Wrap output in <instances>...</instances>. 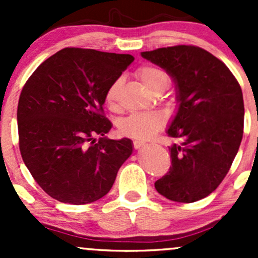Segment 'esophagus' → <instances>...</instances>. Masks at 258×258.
I'll use <instances>...</instances> for the list:
<instances>
[{"instance_id":"esophagus-1","label":"esophagus","mask_w":258,"mask_h":258,"mask_svg":"<svg viewBox=\"0 0 258 258\" xmlns=\"http://www.w3.org/2000/svg\"><path fill=\"white\" fill-rule=\"evenodd\" d=\"M142 146H145L144 141H140V140H135V141H134V147L136 148V150H137V148H141Z\"/></svg>"}]
</instances>
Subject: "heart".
I'll return each mask as SVG.
<instances>
[{"mask_svg": "<svg viewBox=\"0 0 258 258\" xmlns=\"http://www.w3.org/2000/svg\"><path fill=\"white\" fill-rule=\"evenodd\" d=\"M142 85L150 92L163 91L170 83V75L165 69L156 64H145L136 72ZM121 87V80H114L106 91V103L111 110L118 108V91ZM165 124V116L161 112H137L130 114L121 122L119 130L126 136L132 139L148 140L160 131Z\"/></svg>", "mask_w": 258, "mask_h": 258, "instance_id": "heart-1", "label": "heart"}]
</instances>
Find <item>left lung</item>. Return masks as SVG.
Returning a JSON list of instances; mask_svg holds the SVG:
<instances>
[{
    "label": "left lung",
    "mask_w": 258,
    "mask_h": 258,
    "mask_svg": "<svg viewBox=\"0 0 258 258\" xmlns=\"http://www.w3.org/2000/svg\"><path fill=\"white\" fill-rule=\"evenodd\" d=\"M165 69L178 88L179 107L168 137V172L155 182L158 194L176 202L199 201L212 194L230 171L243 136L244 106L238 81L206 49L178 45L142 52Z\"/></svg>",
    "instance_id": "8db88e82"
}]
</instances>
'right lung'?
Returning <instances> with one entry per match:
<instances>
[{
	"label": "right lung",
	"instance_id": "1",
	"mask_svg": "<svg viewBox=\"0 0 258 258\" xmlns=\"http://www.w3.org/2000/svg\"><path fill=\"white\" fill-rule=\"evenodd\" d=\"M134 59L131 54L66 47L26 81L17 107L20 152L52 199L71 205L97 201L131 156V140L103 137L112 123L102 106L108 86Z\"/></svg>",
	"mask_w": 258,
	"mask_h": 258
}]
</instances>
